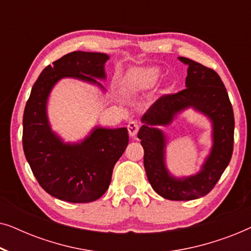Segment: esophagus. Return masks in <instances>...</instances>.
<instances>
[{
  "mask_svg": "<svg viewBox=\"0 0 251 251\" xmlns=\"http://www.w3.org/2000/svg\"><path fill=\"white\" fill-rule=\"evenodd\" d=\"M139 130V125L138 122L135 121V120H132V121H130L128 123V131H129V135L133 137L137 135V132H138Z\"/></svg>",
  "mask_w": 251,
  "mask_h": 251,
  "instance_id": "esophagus-1",
  "label": "esophagus"
}]
</instances>
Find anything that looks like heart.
Wrapping results in <instances>:
<instances>
[{"instance_id": "b5f03b06", "label": "heart", "mask_w": 251, "mask_h": 251, "mask_svg": "<svg viewBox=\"0 0 251 251\" xmlns=\"http://www.w3.org/2000/svg\"><path fill=\"white\" fill-rule=\"evenodd\" d=\"M159 76V71L155 68H136L128 75V82L131 87L147 88L152 85Z\"/></svg>"}]
</instances>
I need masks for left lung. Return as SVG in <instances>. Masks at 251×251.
Here are the masks:
<instances>
[{
  "label": "left lung",
  "mask_w": 251,
  "mask_h": 251,
  "mask_svg": "<svg viewBox=\"0 0 251 251\" xmlns=\"http://www.w3.org/2000/svg\"><path fill=\"white\" fill-rule=\"evenodd\" d=\"M186 64V88L160 97L143 116L144 126L138 138L144 149V167L151 186L168 200L187 201L204 197L210 192L228 166L234 143V114L222 78L212 68L179 57ZM194 107L212 119L214 146L202 170L192 177L176 180L164 167V136L153 125H165L181 109Z\"/></svg>",
  "instance_id": "left-lung-1"
}]
</instances>
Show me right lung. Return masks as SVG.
<instances>
[{"label": "right lung", "mask_w": 251, "mask_h": 251, "mask_svg": "<svg viewBox=\"0 0 251 251\" xmlns=\"http://www.w3.org/2000/svg\"><path fill=\"white\" fill-rule=\"evenodd\" d=\"M108 56L74 51L53 61L40 74L26 102L23 147L34 176L47 193L59 200L85 203L97 200L111 184L113 168L129 143L126 128H97L83 143L64 144L51 131L47 99L61 77H76L99 84Z\"/></svg>", "instance_id": "1"}]
</instances>
